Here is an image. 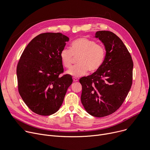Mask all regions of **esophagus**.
Listing matches in <instances>:
<instances>
[{
	"instance_id": "obj_1",
	"label": "esophagus",
	"mask_w": 150,
	"mask_h": 150,
	"mask_svg": "<svg viewBox=\"0 0 150 150\" xmlns=\"http://www.w3.org/2000/svg\"><path fill=\"white\" fill-rule=\"evenodd\" d=\"M73 81H74V82H76V81H78V79H77L76 78H75V77H73Z\"/></svg>"
}]
</instances>
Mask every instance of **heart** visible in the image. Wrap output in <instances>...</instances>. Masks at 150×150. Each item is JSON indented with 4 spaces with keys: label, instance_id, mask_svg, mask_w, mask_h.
Masks as SVG:
<instances>
[{
    "label": "heart",
    "instance_id": "b5f03b06",
    "mask_svg": "<svg viewBox=\"0 0 150 150\" xmlns=\"http://www.w3.org/2000/svg\"><path fill=\"white\" fill-rule=\"evenodd\" d=\"M106 57L105 47L94 40L87 38H79L72 42L70 50L64 48L60 57L62 65L70 69L74 58L78 57V64L67 72V74L75 77L86 75L89 71L94 73L100 69Z\"/></svg>",
    "mask_w": 150,
    "mask_h": 150
}]
</instances>
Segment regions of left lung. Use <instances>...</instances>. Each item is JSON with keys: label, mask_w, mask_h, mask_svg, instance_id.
<instances>
[{"label": "left lung", "mask_w": 150, "mask_h": 150, "mask_svg": "<svg viewBox=\"0 0 150 150\" xmlns=\"http://www.w3.org/2000/svg\"><path fill=\"white\" fill-rule=\"evenodd\" d=\"M105 46L106 57L100 69L79 79L82 85L81 100L91 115L103 117L121 106L132 84L133 63L130 54L119 37L110 31H98Z\"/></svg>", "instance_id": "1"}]
</instances>
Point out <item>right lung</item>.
<instances>
[{
	"label": "right lung",
	"instance_id": "right-lung-1",
	"mask_svg": "<svg viewBox=\"0 0 150 150\" xmlns=\"http://www.w3.org/2000/svg\"><path fill=\"white\" fill-rule=\"evenodd\" d=\"M69 40L61 33H41L27 45L19 60V93L30 110L38 115L56 112L73 82L70 75L59 77L63 72L60 54Z\"/></svg>",
	"mask_w": 150,
	"mask_h": 150
}]
</instances>
